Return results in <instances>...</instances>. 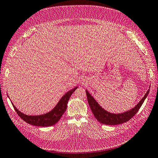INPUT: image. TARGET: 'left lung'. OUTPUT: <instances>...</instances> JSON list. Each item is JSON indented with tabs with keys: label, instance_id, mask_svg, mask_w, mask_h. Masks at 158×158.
Returning <instances> with one entry per match:
<instances>
[{
	"label": "left lung",
	"instance_id": "left-lung-1",
	"mask_svg": "<svg viewBox=\"0 0 158 158\" xmlns=\"http://www.w3.org/2000/svg\"><path fill=\"white\" fill-rule=\"evenodd\" d=\"M149 92L150 89L148 90L144 98L136 105V106L131 109L130 111L121 114H114L106 111L101 106H99V105L98 103V102H96L92 95L89 94L87 90H85L88 102L94 117L97 118V120L99 123L107 125H117L119 124L128 121L137 113L138 110L140 109L142 105L144 103L148 94H149Z\"/></svg>",
	"mask_w": 158,
	"mask_h": 158
}]
</instances>
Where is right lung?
<instances>
[{"label": "right lung", "mask_w": 158, "mask_h": 158, "mask_svg": "<svg viewBox=\"0 0 158 158\" xmlns=\"http://www.w3.org/2000/svg\"><path fill=\"white\" fill-rule=\"evenodd\" d=\"M77 88L78 87H75L73 89H70L67 93L65 94L64 96L60 99L56 107L51 111L45 114H41V115L38 116L26 115V114H24L20 111H18L14 105L13 107L14 110H15L18 114V116L28 124H30V125L33 126L44 127L52 126L55 125L60 120V117L63 116V114L66 111V107H67V103L71 95L73 94V92L77 89Z\"/></svg>", "instance_id": "obj_1"}]
</instances>
